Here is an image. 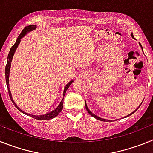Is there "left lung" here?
Masks as SVG:
<instances>
[{"label":"left lung","mask_w":153,"mask_h":153,"mask_svg":"<svg viewBox=\"0 0 153 153\" xmlns=\"http://www.w3.org/2000/svg\"><path fill=\"white\" fill-rule=\"evenodd\" d=\"M131 36H132V38H133V39H135V38H134V36H133V33H131ZM140 47H141V48H142V49H143V47H142V45H141V44H140ZM142 102H141V104H142ZM85 106H86V110H87V112H88V113H89V114H90V115H91L92 117H94V118H96V119H97V120H100V121H103V122H111V121H112V120H106V119H102V118H100V117H97V116H96L95 114H93V113H92L91 111H90V109H89L88 106H87V105H86V102H85ZM140 106H141V105H140ZM138 108H139V107H138ZM138 108H137V109H136V110H134V111L132 112V113H131L130 114H129V115H127L126 117H129V116H130V115H132V113H135V112H136V110H137V109H138Z\"/></svg>","instance_id":"1"}]
</instances>
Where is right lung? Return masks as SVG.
Segmentation results:
<instances>
[{"label": "right lung", "mask_w": 153, "mask_h": 153, "mask_svg": "<svg viewBox=\"0 0 153 153\" xmlns=\"http://www.w3.org/2000/svg\"><path fill=\"white\" fill-rule=\"evenodd\" d=\"M36 28V25H29V26H27L26 27L24 28V30H22V32L21 33V34L19 35L18 37H17V40H16L15 44H13L12 46V47L10 48V52H9V54H8L7 56V63L6 65V67H5V77H6V83H7V89H8V93H9V95H10V100L11 101L13 102V105L17 108L18 110L23 113L25 115H27V116H30V117L33 119H36V120H51V119L54 118L56 117V116H58V114L62 111V109H63V99L61 100L60 103L59 104V106L56 108L55 109H53V111L50 112V113H47L44 115H40V116H36V115H32V114H30V113H26V112L23 111L22 109H20V108L17 106V104L15 103V102L13 101V100L12 99V95H11V93H10V87H9V75H10V65H11V62H12V59H13V54H14V53H15L16 50H17V47H18L19 44H20V42H21V38H23L25 35L27 34V33H30L31 31L34 30ZM74 82V80H70L68 83H67L64 87V90H63V96L64 97L65 96V93L67 92V89L70 87V86L72 84V83Z\"/></svg>", "instance_id": "right-lung-1"}]
</instances>
